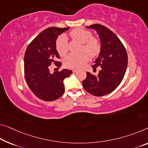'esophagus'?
<instances>
[{
  "label": "esophagus",
  "mask_w": 148,
  "mask_h": 148,
  "mask_svg": "<svg viewBox=\"0 0 148 148\" xmlns=\"http://www.w3.org/2000/svg\"><path fill=\"white\" fill-rule=\"evenodd\" d=\"M77 70H73V73H77Z\"/></svg>",
  "instance_id": "1"
}]
</instances>
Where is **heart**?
Instances as JSON below:
<instances>
[{
    "instance_id": "obj_1",
    "label": "heart",
    "mask_w": 148,
    "mask_h": 148,
    "mask_svg": "<svg viewBox=\"0 0 148 148\" xmlns=\"http://www.w3.org/2000/svg\"><path fill=\"white\" fill-rule=\"evenodd\" d=\"M72 38L83 44L82 50L85 51L91 58L97 56L101 50V44L97 38H92L89 31L82 28L73 29L70 32ZM56 49L61 56H65L68 51L67 38L65 35H61L56 40ZM88 57L85 53H71L64 59L63 64L69 69H76L80 68L87 62Z\"/></svg>"
}]
</instances>
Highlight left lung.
Returning <instances> with one entry per match:
<instances>
[{"instance_id": "8db88e82", "label": "left lung", "mask_w": 148, "mask_h": 148, "mask_svg": "<svg viewBox=\"0 0 148 148\" xmlns=\"http://www.w3.org/2000/svg\"><path fill=\"white\" fill-rule=\"evenodd\" d=\"M97 32L101 42L99 55L92 67H101L97 76L87 72L83 81V88L94 96L102 97L112 92L121 83L128 66L126 49L117 36L103 25L95 24L86 26Z\"/></svg>"}]
</instances>
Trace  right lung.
Masks as SVG:
<instances>
[{"label":"right lung","instance_id":"add662e5","mask_svg":"<svg viewBox=\"0 0 148 148\" xmlns=\"http://www.w3.org/2000/svg\"><path fill=\"white\" fill-rule=\"evenodd\" d=\"M67 28L51 27L42 31L28 45L24 55V75L26 83L36 97L45 101L58 99L65 92L63 81L72 73V71L63 69L51 73V64L60 67L61 63L56 49L58 36L68 30Z\"/></svg>","mask_w":148,"mask_h":148}]
</instances>
